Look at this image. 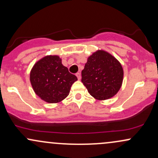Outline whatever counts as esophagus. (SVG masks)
<instances>
[{
    "label": "esophagus",
    "mask_w": 158,
    "mask_h": 158,
    "mask_svg": "<svg viewBox=\"0 0 158 158\" xmlns=\"http://www.w3.org/2000/svg\"><path fill=\"white\" fill-rule=\"evenodd\" d=\"M76 76H77V77L78 79H79V80H80V79H81V73H80V72L77 73V74H76Z\"/></svg>",
    "instance_id": "34e87169"
}]
</instances>
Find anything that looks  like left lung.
Returning <instances> with one entry per match:
<instances>
[{
	"label": "left lung",
	"mask_w": 158,
	"mask_h": 158,
	"mask_svg": "<svg viewBox=\"0 0 158 158\" xmlns=\"http://www.w3.org/2000/svg\"><path fill=\"white\" fill-rule=\"evenodd\" d=\"M123 80L122 65L104 50H97L89 56L81 71V82L98 100L110 99L117 94Z\"/></svg>",
	"instance_id": "left-lung-1"
}]
</instances>
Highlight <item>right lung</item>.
Wrapping results in <instances>:
<instances>
[{
    "label": "right lung",
    "mask_w": 158,
    "mask_h": 158,
    "mask_svg": "<svg viewBox=\"0 0 158 158\" xmlns=\"http://www.w3.org/2000/svg\"><path fill=\"white\" fill-rule=\"evenodd\" d=\"M77 77L61 64L58 56H47L34 64L30 72V82L35 93L48 103L65 99Z\"/></svg>",
    "instance_id": "1"
}]
</instances>
